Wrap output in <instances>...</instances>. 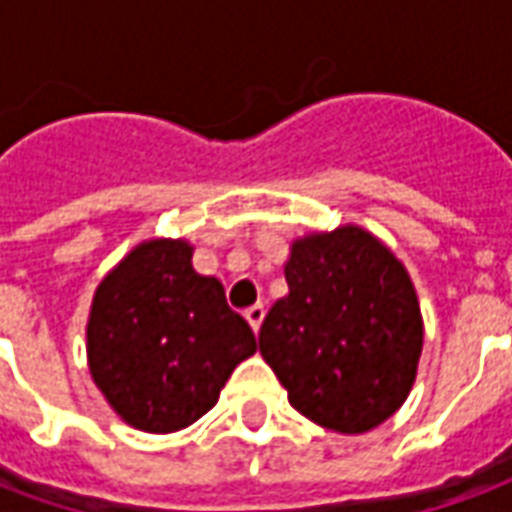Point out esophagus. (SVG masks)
<instances>
[{"instance_id": "esophagus-1", "label": "esophagus", "mask_w": 512, "mask_h": 512, "mask_svg": "<svg viewBox=\"0 0 512 512\" xmlns=\"http://www.w3.org/2000/svg\"><path fill=\"white\" fill-rule=\"evenodd\" d=\"M244 315H246V321H249V326H252L255 332H260V323H263V318H266V307H263V304H255V307H249Z\"/></svg>"}]
</instances>
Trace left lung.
<instances>
[{
  "instance_id": "1",
  "label": "left lung",
  "mask_w": 512,
  "mask_h": 512,
  "mask_svg": "<svg viewBox=\"0 0 512 512\" xmlns=\"http://www.w3.org/2000/svg\"><path fill=\"white\" fill-rule=\"evenodd\" d=\"M290 293L260 326V354L290 406L323 428L365 433L417 376L422 318L406 268L359 227L310 235L285 266Z\"/></svg>"
}]
</instances>
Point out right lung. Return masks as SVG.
<instances>
[{"mask_svg": "<svg viewBox=\"0 0 512 512\" xmlns=\"http://www.w3.org/2000/svg\"><path fill=\"white\" fill-rule=\"evenodd\" d=\"M255 332L219 279L191 268L186 241H147L98 285L87 323L90 373L128 425L172 433L219 400Z\"/></svg>", "mask_w": 512, "mask_h": 512, "instance_id": "obj_1", "label": "right lung"}]
</instances>
